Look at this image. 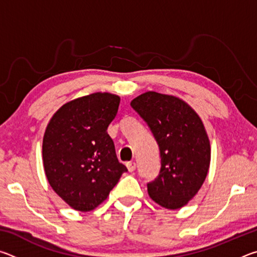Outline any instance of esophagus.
<instances>
[{
  "label": "esophagus",
  "instance_id": "1",
  "mask_svg": "<svg viewBox=\"0 0 257 257\" xmlns=\"http://www.w3.org/2000/svg\"><path fill=\"white\" fill-rule=\"evenodd\" d=\"M125 165H127L129 172H133V171H135V169H136V162H134V161L127 162V163H125Z\"/></svg>",
  "mask_w": 257,
  "mask_h": 257
}]
</instances>
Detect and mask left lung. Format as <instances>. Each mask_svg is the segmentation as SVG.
<instances>
[{
	"label": "left lung",
	"instance_id": "obj_1",
	"mask_svg": "<svg viewBox=\"0 0 257 257\" xmlns=\"http://www.w3.org/2000/svg\"><path fill=\"white\" fill-rule=\"evenodd\" d=\"M130 105L159 145L161 168L147 182L149 195L165 208H180L197 194L210 167V142L202 120L181 99L155 92L142 94Z\"/></svg>",
	"mask_w": 257,
	"mask_h": 257
}]
</instances>
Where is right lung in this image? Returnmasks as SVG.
I'll return each mask as SVG.
<instances>
[{
    "instance_id": "right-lung-1",
    "label": "right lung",
    "mask_w": 257,
    "mask_h": 257,
    "mask_svg": "<svg viewBox=\"0 0 257 257\" xmlns=\"http://www.w3.org/2000/svg\"><path fill=\"white\" fill-rule=\"evenodd\" d=\"M119 104L116 95L90 94L64 104L47 124L43 139L47 180L77 211L97 207L128 171L107 134Z\"/></svg>"
}]
</instances>
